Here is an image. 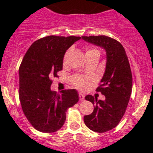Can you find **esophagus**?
I'll use <instances>...</instances> for the list:
<instances>
[{"mask_svg":"<svg viewBox=\"0 0 153 153\" xmlns=\"http://www.w3.org/2000/svg\"><path fill=\"white\" fill-rule=\"evenodd\" d=\"M79 100H81V101H83V100H85V95H84L83 94H82V93L79 94Z\"/></svg>","mask_w":153,"mask_h":153,"instance_id":"obj_1","label":"esophagus"}]
</instances>
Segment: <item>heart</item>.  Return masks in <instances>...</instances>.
Wrapping results in <instances>:
<instances>
[{"instance_id": "obj_1", "label": "heart", "mask_w": 153, "mask_h": 153, "mask_svg": "<svg viewBox=\"0 0 153 153\" xmlns=\"http://www.w3.org/2000/svg\"><path fill=\"white\" fill-rule=\"evenodd\" d=\"M94 52H97V53H99L98 50L93 49H88L86 53H94ZM72 83H73L74 85H75V87H77L78 88L84 90V89L87 88L88 86V79L87 78H85V77L76 75V76H75L73 78H72Z\"/></svg>"}]
</instances>
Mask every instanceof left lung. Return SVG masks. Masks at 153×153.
Here are the masks:
<instances>
[{"label":"left lung","instance_id":"obj_1","mask_svg":"<svg viewBox=\"0 0 153 153\" xmlns=\"http://www.w3.org/2000/svg\"><path fill=\"white\" fill-rule=\"evenodd\" d=\"M82 38L106 52L105 71L96 89L105 96V100L87 95L85 100L94 104V107L91 114L84 117L85 125L90 130L104 133L117 126L127 107L133 85L130 63L123 46L114 39L106 36Z\"/></svg>","mask_w":153,"mask_h":153}]
</instances>
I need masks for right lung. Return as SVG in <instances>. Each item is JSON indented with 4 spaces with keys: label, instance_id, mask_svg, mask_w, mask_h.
I'll return each instance as SVG.
<instances>
[{
    "label": "right lung",
    "instance_id": "1",
    "mask_svg": "<svg viewBox=\"0 0 153 153\" xmlns=\"http://www.w3.org/2000/svg\"><path fill=\"white\" fill-rule=\"evenodd\" d=\"M80 36H49L35 41L23 59L20 68L19 97L23 114L36 130H59L66 119L68 108L79 100L75 89L51 90L52 80L62 70L65 52Z\"/></svg>",
    "mask_w": 153,
    "mask_h": 153
}]
</instances>
